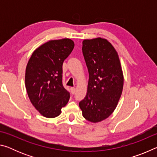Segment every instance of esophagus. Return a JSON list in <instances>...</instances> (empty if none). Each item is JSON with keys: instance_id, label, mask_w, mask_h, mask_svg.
<instances>
[{"instance_id": "1", "label": "esophagus", "mask_w": 157, "mask_h": 157, "mask_svg": "<svg viewBox=\"0 0 157 157\" xmlns=\"http://www.w3.org/2000/svg\"><path fill=\"white\" fill-rule=\"evenodd\" d=\"M71 94L73 95L75 94V87H71Z\"/></svg>"}]
</instances>
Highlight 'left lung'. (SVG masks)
Segmentation results:
<instances>
[{
    "mask_svg": "<svg viewBox=\"0 0 157 157\" xmlns=\"http://www.w3.org/2000/svg\"><path fill=\"white\" fill-rule=\"evenodd\" d=\"M82 52L88 68V89L79 106L86 120L98 123L115 109L123 88V75L118 53L105 39H85Z\"/></svg>",
    "mask_w": 157,
    "mask_h": 157,
    "instance_id": "8db88e82",
    "label": "left lung"
}]
</instances>
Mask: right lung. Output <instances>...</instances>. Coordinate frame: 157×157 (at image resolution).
<instances>
[{
  "label": "right lung",
  "instance_id": "add662e5",
  "mask_svg": "<svg viewBox=\"0 0 157 157\" xmlns=\"http://www.w3.org/2000/svg\"><path fill=\"white\" fill-rule=\"evenodd\" d=\"M74 46L69 39L49 41L34 50L26 66L28 97L36 109L46 118L59 116L70 98V93L63 86L62 65Z\"/></svg>",
  "mask_w": 157,
  "mask_h": 157
}]
</instances>
